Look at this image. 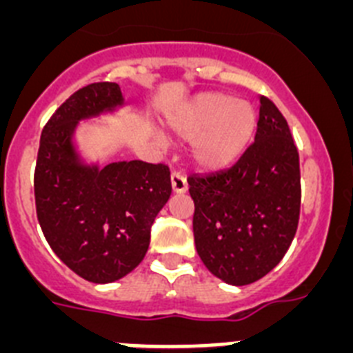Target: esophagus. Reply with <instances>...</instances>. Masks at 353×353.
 <instances>
[{"mask_svg":"<svg viewBox=\"0 0 353 353\" xmlns=\"http://www.w3.org/2000/svg\"><path fill=\"white\" fill-rule=\"evenodd\" d=\"M171 187H173V192H176V194L185 192L187 191L185 176L180 173H171Z\"/></svg>","mask_w":353,"mask_h":353,"instance_id":"34e87169","label":"esophagus"}]
</instances>
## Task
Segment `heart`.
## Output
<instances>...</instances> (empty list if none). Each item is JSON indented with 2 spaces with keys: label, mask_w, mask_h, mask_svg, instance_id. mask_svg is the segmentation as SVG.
Masks as SVG:
<instances>
[{
  "label": "heart",
  "mask_w": 353,
  "mask_h": 353,
  "mask_svg": "<svg viewBox=\"0 0 353 353\" xmlns=\"http://www.w3.org/2000/svg\"><path fill=\"white\" fill-rule=\"evenodd\" d=\"M179 138L192 143V159L205 170H221L240 157L256 129L249 102L223 93H201L170 117Z\"/></svg>",
  "instance_id": "obj_1"
}]
</instances>
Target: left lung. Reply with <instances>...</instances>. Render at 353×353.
<instances>
[{
    "mask_svg": "<svg viewBox=\"0 0 353 353\" xmlns=\"http://www.w3.org/2000/svg\"><path fill=\"white\" fill-rule=\"evenodd\" d=\"M199 258L233 286L258 281L288 251L301 214L299 152L281 111L260 95L254 143L228 170L191 174Z\"/></svg>",
    "mask_w": 353,
    "mask_h": 353,
    "instance_id": "left-lung-1",
    "label": "left lung"
}]
</instances>
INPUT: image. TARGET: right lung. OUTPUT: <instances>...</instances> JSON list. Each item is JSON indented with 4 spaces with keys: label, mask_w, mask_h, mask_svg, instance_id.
<instances>
[{
    "label": "right lung",
    "mask_w": 353,
    "mask_h": 353,
    "mask_svg": "<svg viewBox=\"0 0 353 353\" xmlns=\"http://www.w3.org/2000/svg\"><path fill=\"white\" fill-rule=\"evenodd\" d=\"M123 105L117 83L77 90L46 123L35 168L37 217L54 254L86 281L113 283L145 258L155 215L171 196L170 168L143 161L84 164L81 120Z\"/></svg>",
    "instance_id": "add662e5"
}]
</instances>
